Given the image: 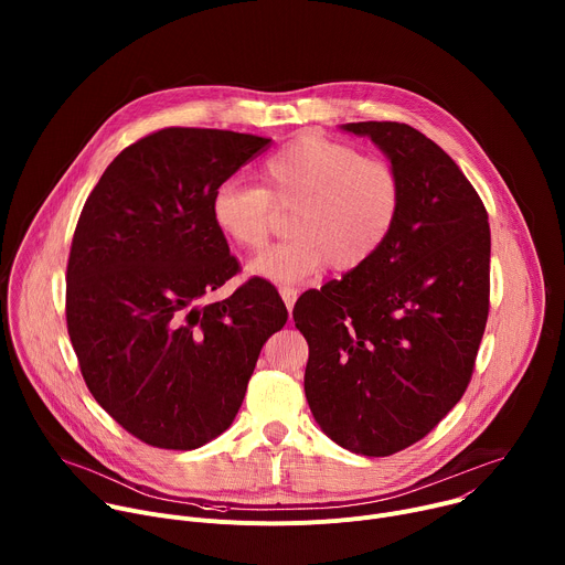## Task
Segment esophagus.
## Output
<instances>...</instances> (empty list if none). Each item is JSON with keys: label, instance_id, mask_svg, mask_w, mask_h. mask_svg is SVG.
Returning <instances> with one entry per match:
<instances>
[{"label": "esophagus", "instance_id": "esophagus-1", "mask_svg": "<svg viewBox=\"0 0 565 565\" xmlns=\"http://www.w3.org/2000/svg\"><path fill=\"white\" fill-rule=\"evenodd\" d=\"M279 295H281V299H284V303H286V308L288 310H292V306H295V301H297V288H290V286H284V288H279Z\"/></svg>", "mask_w": 565, "mask_h": 565}]
</instances>
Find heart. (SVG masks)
<instances>
[{"instance_id": "b5f03b06", "label": "heart", "mask_w": 565, "mask_h": 565, "mask_svg": "<svg viewBox=\"0 0 565 565\" xmlns=\"http://www.w3.org/2000/svg\"><path fill=\"white\" fill-rule=\"evenodd\" d=\"M262 185L223 181L210 199L214 227L232 246L257 253L290 210L295 234L250 264V275L275 284H297L324 270H358L369 264L397 225L405 190L399 172L384 158L362 156L349 142L321 134H299L262 166Z\"/></svg>"}]
</instances>
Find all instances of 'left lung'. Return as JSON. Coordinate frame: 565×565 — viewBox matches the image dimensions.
I'll list each match as a JSON object with an SVG mask.
<instances>
[{
	"label": "left lung",
	"instance_id": "obj_1",
	"mask_svg": "<svg viewBox=\"0 0 565 565\" xmlns=\"http://www.w3.org/2000/svg\"><path fill=\"white\" fill-rule=\"evenodd\" d=\"M399 172L405 201L382 250L292 310L308 342L303 391L331 440L391 456L462 397L490 310V223L454 160L405 122H349Z\"/></svg>",
	"mask_w": 565,
	"mask_h": 565
}]
</instances>
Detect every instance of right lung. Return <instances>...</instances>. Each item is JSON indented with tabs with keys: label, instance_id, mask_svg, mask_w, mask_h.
<instances>
[{
	"label": "right lung",
	"instance_id": "right-lung-1",
	"mask_svg": "<svg viewBox=\"0 0 565 565\" xmlns=\"http://www.w3.org/2000/svg\"><path fill=\"white\" fill-rule=\"evenodd\" d=\"M270 138L170 127L122 149L77 218L66 329L98 405L160 449L221 436L288 310L266 279L203 303L238 273L212 192Z\"/></svg>",
	"mask_w": 565,
	"mask_h": 565
}]
</instances>
